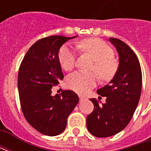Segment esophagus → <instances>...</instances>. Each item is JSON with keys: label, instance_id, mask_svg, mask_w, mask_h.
I'll list each match as a JSON object with an SVG mask.
<instances>
[{"label": "esophagus", "instance_id": "1", "mask_svg": "<svg viewBox=\"0 0 151 151\" xmlns=\"http://www.w3.org/2000/svg\"><path fill=\"white\" fill-rule=\"evenodd\" d=\"M79 99H80V100H81V101H82V100H84L86 98L84 97V96H82V95H79Z\"/></svg>", "mask_w": 151, "mask_h": 151}]
</instances>
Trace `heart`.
<instances>
[{
    "mask_svg": "<svg viewBox=\"0 0 151 151\" xmlns=\"http://www.w3.org/2000/svg\"><path fill=\"white\" fill-rule=\"evenodd\" d=\"M79 47L90 54L94 59L91 70L97 73L103 81H108L114 77L118 65L114 59V51L108 44L99 39H88L82 41ZM60 66L66 71L73 69L76 65V53L72 47L65 44L60 47L58 53ZM97 82L95 73L81 71L71 73L67 78L66 83L69 88L79 93H84L93 87Z\"/></svg>",
    "mask_w": 151,
    "mask_h": 151,
    "instance_id": "1",
    "label": "heart"
}]
</instances>
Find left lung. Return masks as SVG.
<instances>
[{
  "label": "left lung",
  "instance_id": "1",
  "mask_svg": "<svg viewBox=\"0 0 151 151\" xmlns=\"http://www.w3.org/2000/svg\"><path fill=\"white\" fill-rule=\"evenodd\" d=\"M119 54V67L109 84L97 93L106 96L102 105L91 99L94 110L86 117V127L92 135L108 137L120 133L129 123L139 102L142 75L139 60L133 50L116 39H109Z\"/></svg>",
  "mask_w": 151,
  "mask_h": 151
}]
</instances>
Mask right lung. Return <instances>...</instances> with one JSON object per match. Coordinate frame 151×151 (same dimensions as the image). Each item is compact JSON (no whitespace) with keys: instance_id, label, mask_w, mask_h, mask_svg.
I'll use <instances>...</instances> for the list:
<instances>
[{"instance_id":"add662e5","label":"right lung","mask_w":151,"mask_h":151,"mask_svg":"<svg viewBox=\"0 0 151 151\" xmlns=\"http://www.w3.org/2000/svg\"><path fill=\"white\" fill-rule=\"evenodd\" d=\"M73 37L51 35L38 40L29 48L18 75L20 104L26 120L34 129L47 136L65 130L69 115L79 98L70 90L52 96V88L64 78L58 59L60 47Z\"/></svg>"}]
</instances>
